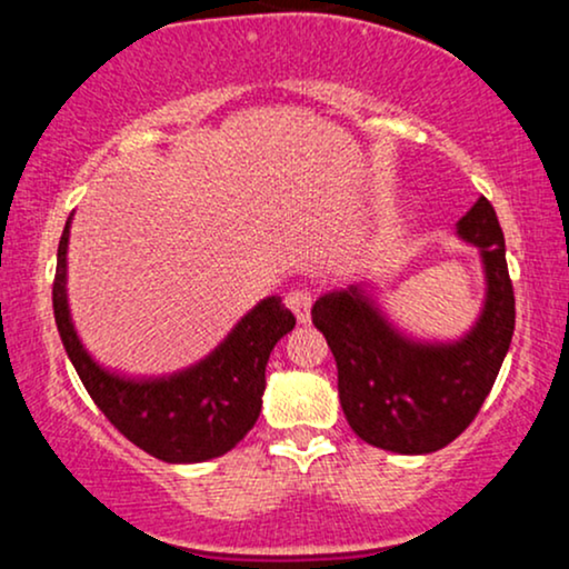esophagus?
<instances>
[{
    "label": "esophagus",
    "mask_w": 569,
    "mask_h": 569,
    "mask_svg": "<svg viewBox=\"0 0 569 569\" xmlns=\"http://www.w3.org/2000/svg\"><path fill=\"white\" fill-rule=\"evenodd\" d=\"M286 307L297 316L299 323H310V307H312V293L307 289H291L286 293Z\"/></svg>",
    "instance_id": "34e87169"
}]
</instances>
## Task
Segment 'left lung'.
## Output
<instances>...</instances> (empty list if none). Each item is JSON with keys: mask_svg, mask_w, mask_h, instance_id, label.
I'll return each mask as SVG.
<instances>
[{"mask_svg": "<svg viewBox=\"0 0 569 569\" xmlns=\"http://www.w3.org/2000/svg\"><path fill=\"white\" fill-rule=\"evenodd\" d=\"M479 248L487 299L479 321L457 342L403 337L358 286L323 293L312 323L337 361L339 403L358 439L398 455H428L455 441L479 415L513 337L516 302L506 238L492 202L479 198L457 221Z\"/></svg>", "mask_w": 569, "mask_h": 569, "instance_id": "1", "label": "left lung"}]
</instances>
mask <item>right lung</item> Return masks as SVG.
Masks as SVG:
<instances>
[{"label":"right lung","mask_w":569,"mask_h":569,"mask_svg":"<svg viewBox=\"0 0 569 569\" xmlns=\"http://www.w3.org/2000/svg\"><path fill=\"white\" fill-rule=\"evenodd\" d=\"M69 224L58 243L53 312L69 361L107 420L162 462H202L238 443L262 411L264 369L280 337L297 323L280 297H267L200 363L179 375L130 380L90 358L71 323L67 299Z\"/></svg>","instance_id":"1"}]
</instances>
